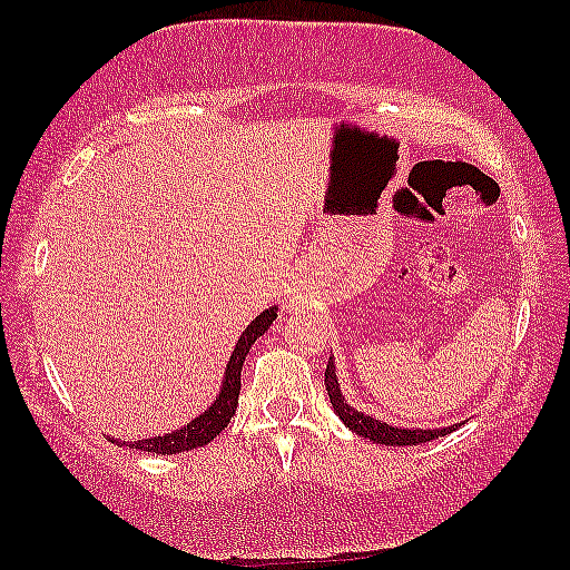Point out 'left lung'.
I'll use <instances>...</instances> for the list:
<instances>
[{
  "label": "left lung",
  "mask_w": 570,
  "mask_h": 570,
  "mask_svg": "<svg viewBox=\"0 0 570 570\" xmlns=\"http://www.w3.org/2000/svg\"><path fill=\"white\" fill-rule=\"evenodd\" d=\"M324 387H327L332 409H335L337 416L343 419V424L348 426V430L356 432L358 438H366L368 442H380V445H393V448L421 445V442L445 438V434H450L458 426V424H453V426H440V430H409V426L384 424V421L372 419L368 413L356 411L353 405L345 403L343 393H340L335 364H332V358L327 364V372H324Z\"/></svg>",
  "instance_id": "1"
}]
</instances>
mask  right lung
Here are the masks:
<instances>
[{
    "label": "right lung",
    "mask_w": 570,
    "mask_h": 570,
    "mask_svg": "<svg viewBox=\"0 0 570 570\" xmlns=\"http://www.w3.org/2000/svg\"><path fill=\"white\" fill-rule=\"evenodd\" d=\"M277 320V306L267 308L256 316L254 322L248 324L246 332H243L238 343H235V351L230 361H227L225 380H222V390L209 409H206L202 416H196L190 424L180 426V430L167 432L165 438H149V440H136L130 442L128 448H136L140 453H157V455H173V453H186V450L202 448L206 442H212L217 434L230 424L235 409H238V395H240V368L243 361H246L250 345L256 343L258 337L264 335L272 327V322ZM109 442H120L109 438ZM125 445V442H120Z\"/></svg>",
    "instance_id": "1"
}]
</instances>
